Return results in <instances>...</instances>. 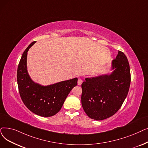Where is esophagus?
Instances as JSON below:
<instances>
[{"instance_id": "34e87169", "label": "esophagus", "mask_w": 148, "mask_h": 148, "mask_svg": "<svg viewBox=\"0 0 148 148\" xmlns=\"http://www.w3.org/2000/svg\"><path fill=\"white\" fill-rule=\"evenodd\" d=\"M82 82H83V80H82V79H79L78 80V82H77L78 85H82Z\"/></svg>"}]
</instances>
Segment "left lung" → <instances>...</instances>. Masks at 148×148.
I'll use <instances>...</instances> for the list:
<instances>
[{"instance_id": "left-lung-1", "label": "left lung", "mask_w": 148, "mask_h": 148, "mask_svg": "<svg viewBox=\"0 0 148 148\" xmlns=\"http://www.w3.org/2000/svg\"><path fill=\"white\" fill-rule=\"evenodd\" d=\"M111 71L88 77L82 84V105L88 116L96 120L110 117L116 113L127 95L131 83L129 62L119 51L111 62Z\"/></svg>"}]
</instances>
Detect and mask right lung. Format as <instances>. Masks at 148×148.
<instances>
[{
    "instance_id": "right-lung-1",
    "label": "right lung",
    "mask_w": 148,
    "mask_h": 148,
    "mask_svg": "<svg viewBox=\"0 0 148 148\" xmlns=\"http://www.w3.org/2000/svg\"><path fill=\"white\" fill-rule=\"evenodd\" d=\"M32 42L23 52L17 68L18 91L28 110L42 117L53 116L62 108L68 95L77 85L78 79L57 82L44 86L31 79L27 69V55Z\"/></svg>"
}]
</instances>
